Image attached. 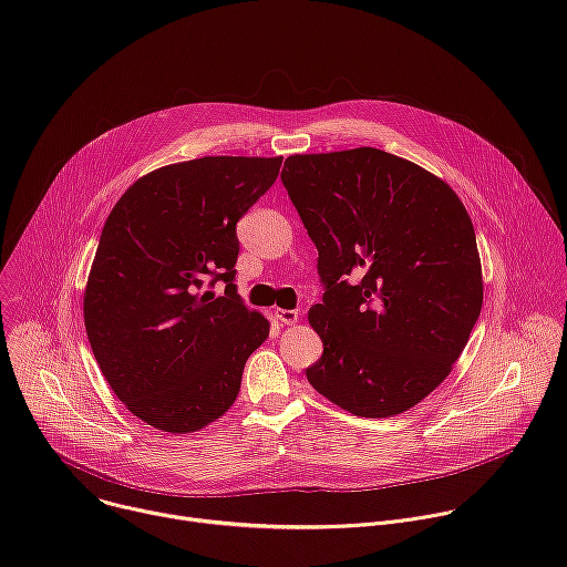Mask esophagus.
<instances>
[{
	"instance_id": "34e87169",
	"label": "esophagus",
	"mask_w": 567,
	"mask_h": 567,
	"mask_svg": "<svg viewBox=\"0 0 567 567\" xmlns=\"http://www.w3.org/2000/svg\"><path fill=\"white\" fill-rule=\"evenodd\" d=\"M274 316H276L280 322H285V326H296V322L300 320V313H298L296 309H280V307H276V309H274Z\"/></svg>"
}]
</instances>
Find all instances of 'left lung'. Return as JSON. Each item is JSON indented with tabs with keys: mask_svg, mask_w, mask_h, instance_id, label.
<instances>
[{
	"mask_svg": "<svg viewBox=\"0 0 567 567\" xmlns=\"http://www.w3.org/2000/svg\"><path fill=\"white\" fill-rule=\"evenodd\" d=\"M282 184L318 249L322 357L307 379L339 409L401 415L453 370L482 309V265L455 190L377 147L291 154Z\"/></svg>",
	"mask_w": 567,
	"mask_h": 567,
	"instance_id": "left-lung-1",
	"label": "left lung"
}]
</instances>
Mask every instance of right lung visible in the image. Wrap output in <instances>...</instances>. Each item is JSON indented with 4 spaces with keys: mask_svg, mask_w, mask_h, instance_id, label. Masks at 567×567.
Listing matches in <instances>:
<instances>
[{
    "mask_svg": "<svg viewBox=\"0 0 567 567\" xmlns=\"http://www.w3.org/2000/svg\"><path fill=\"white\" fill-rule=\"evenodd\" d=\"M282 156H202L136 179L112 208L83 316L92 352L123 406L188 435L237 399L269 320L239 300L237 219L276 182ZM213 277L221 297L202 292Z\"/></svg>",
    "mask_w": 567,
    "mask_h": 567,
    "instance_id": "right-lung-1",
    "label": "right lung"
}]
</instances>
